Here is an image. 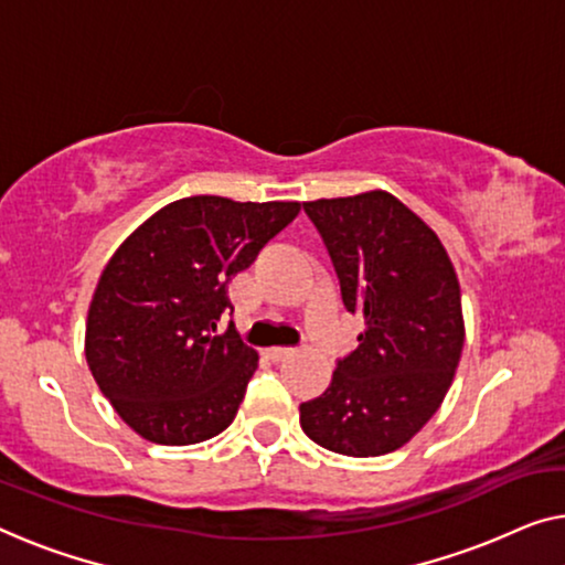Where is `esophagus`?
Returning <instances> with one entry per match:
<instances>
[{
    "label": "esophagus",
    "instance_id": "34e87169",
    "mask_svg": "<svg viewBox=\"0 0 565 565\" xmlns=\"http://www.w3.org/2000/svg\"><path fill=\"white\" fill-rule=\"evenodd\" d=\"M291 355H294V350H289V348H268L266 350V358L271 360V363H281V360L291 358Z\"/></svg>",
    "mask_w": 565,
    "mask_h": 565
}]
</instances>
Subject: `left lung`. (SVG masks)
I'll list each match as a JSON object with an SVG mask.
<instances>
[{
    "instance_id": "8db88e82",
    "label": "left lung",
    "mask_w": 565,
    "mask_h": 565,
    "mask_svg": "<svg viewBox=\"0 0 565 565\" xmlns=\"http://www.w3.org/2000/svg\"><path fill=\"white\" fill-rule=\"evenodd\" d=\"M330 250L342 301L363 315L358 350L319 398L301 403L305 434L344 457H381L408 444L451 388L465 315L444 243L385 190L305 202Z\"/></svg>"
}]
</instances>
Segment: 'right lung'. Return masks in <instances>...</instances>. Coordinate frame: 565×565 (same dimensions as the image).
Returning <instances> with one entry per match:
<instances>
[{
  "label": "right lung",
  "instance_id": "obj_1",
  "mask_svg": "<svg viewBox=\"0 0 565 565\" xmlns=\"http://www.w3.org/2000/svg\"><path fill=\"white\" fill-rule=\"evenodd\" d=\"M301 202L174 200L108 258L86 319V363L141 439L207 441L233 424L258 352L217 319L225 284L299 215Z\"/></svg>",
  "mask_w": 565,
  "mask_h": 565
}]
</instances>
